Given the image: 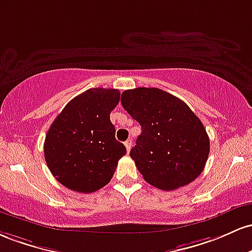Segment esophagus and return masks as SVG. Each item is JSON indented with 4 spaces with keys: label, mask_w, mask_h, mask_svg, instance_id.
I'll use <instances>...</instances> for the list:
<instances>
[{
    "label": "esophagus",
    "mask_w": 252,
    "mask_h": 252,
    "mask_svg": "<svg viewBox=\"0 0 252 252\" xmlns=\"http://www.w3.org/2000/svg\"><path fill=\"white\" fill-rule=\"evenodd\" d=\"M125 146H126L127 152H129V150H131V146H132V140H131V139L126 140V141H125Z\"/></svg>",
    "instance_id": "obj_1"
}]
</instances>
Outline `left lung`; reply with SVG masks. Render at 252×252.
<instances>
[{
    "label": "left lung",
    "instance_id": "1",
    "mask_svg": "<svg viewBox=\"0 0 252 252\" xmlns=\"http://www.w3.org/2000/svg\"><path fill=\"white\" fill-rule=\"evenodd\" d=\"M121 104L140 124L129 156L150 185L174 190L201 174L210 138L201 120L176 96L158 88H135L121 94Z\"/></svg>",
    "mask_w": 252,
    "mask_h": 252
}]
</instances>
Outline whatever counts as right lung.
Wrapping results in <instances>:
<instances>
[{
	"instance_id": "1",
	"label": "right lung",
	"mask_w": 252,
	"mask_h": 252,
	"mask_svg": "<svg viewBox=\"0 0 252 252\" xmlns=\"http://www.w3.org/2000/svg\"><path fill=\"white\" fill-rule=\"evenodd\" d=\"M119 101L117 89L92 88L73 97L55 119L45 138L44 155L64 187L88 194L111 181L119 159L126 155L109 118Z\"/></svg>"
}]
</instances>
